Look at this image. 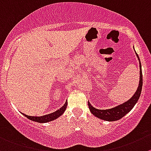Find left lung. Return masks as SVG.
<instances>
[{
    "label": "left lung",
    "mask_w": 151,
    "mask_h": 151,
    "mask_svg": "<svg viewBox=\"0 0 151 151\" xmlns=\"http://www.w3.org/2000/svg\"><path fill=\"white\" fill-rule=\"evenodd\" d=\"M136 54L139 60V55H138L136 52ZM139 67H140V80H139V87H138V89L136 91V93H134V95H133V97L130 99L124 102V104H120V105L113 107V108L107 109V110H99V109H96L93 107L90 104V102H88L89 109H90L92 114H93L95 116L102 120L113 122L120 119L123 116H125L127 113H129L133 109V107H134V105L138 101L139 97H140V95H141L142 88V66L140 60H139Z\"/></svg>",
    "instance_id": "left-lung-1"
}]
</instances>
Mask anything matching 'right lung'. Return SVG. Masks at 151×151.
<instances>
[{"label":"right lung","mask_w":151,"mask_h":151,"mask_svg":"<svg viewBox=\"0 0 151 151\" xmlns=\"http://www.w3.org/2000/svg\"><path fill=\"white\" fill-rule=\"evenodd\" d=\"M67 102H65V104H64V106H63L61 108H60L59 110H58L57 111L54 112V113H52L48 115H44V116H27V115H25V114H24V116H25L26 117L28 118L29 119L37 122H40V123L48 122L53 121V120L56 119L57 118H58L60 116H61V115L64 113V112L65 111L66 108H67Z\"/></svg>","instance_id":"add662e5"}]
</instances>
